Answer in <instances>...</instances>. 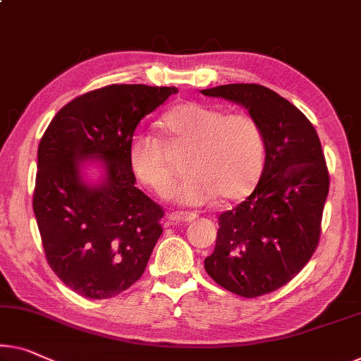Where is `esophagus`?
I'll list each match as a JSON object with an SVG mask.
<instances>
[{
	"instance_id": "esophagus-1",
	"label": "esophagus",
	"mask_w": 361,
	"mask_h": 361,
	"mask_svg": "<svg viewBox=\"0 0 361 361\" xmlns=\"http://www.w3.org/2000/svg\"><path fill=\"white\" fill-rule=\"evenodd\" d=\"M195 219H196V214H190V212H170L169 214V220L173 224L192 222Z\"/></svg>"
}]
</instances>
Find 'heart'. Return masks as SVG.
Returning <instances> with one entry per match:
<instances>
[{"mask_svg": "<svg viewBox=\"0 0 361 361\" xmlns=\"http://www.w3.org/2000/svg\"><path fill=\"white\" fill-rule=\"evenodd\" d=\"M160 126L176 146L188 149L183 169L188 176L176 185L173 197L186 206L238 201L250 195L264 165L266 144L257 123L245 113L185 102L164 115ZM133 173L157 195H169L173 170L162 144L152 133H133L128 142Z\"/></svg>", "mask_w": 361, "mask_h": 361, "instance_id": "heart-1", "label": "heart"}]
</instances>
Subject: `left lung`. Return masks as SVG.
I'll list each match as a JSON object with an SVG mask.
<instances>
[{
  "label": "left lung",
  "mask_w": 361,
  "mask_h": 361,
  "mask_svg": "<svg viewBox=\"0 0 361 361\" xmlns=\"http://www.w3.org/2000/svg\"><path fill=\"white\" fill-rule=\"evenodd\" d=\"M235 102L259 125L264 169L255 191L220 214L215 248L204 259L220 287L245 298L292 281L319 243L329 173L314 126L297 106L259 84L201 90Z\"/></svg>",
  "instance_id": "8db88e82"
}]
</instances>
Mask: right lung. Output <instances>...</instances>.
<instances>
[{"instance_id":"obj_1","label":"right lung","mask_w":361,"mask_h":361,"mask_svg":"<svg viewBox=\"0 0 361 361\" xmlns=\"http://www.w3.org/2000/svg\"><path fill=\"white\" fill-rule=\"evenodd\" d=\"M176 87L113 84L56 113L39 144L34 214L53 272L79 295L111 298L139 281L162 235L159 204L134 186L128 142ZM101 166L90 180L85 165Z\"/></svg>"}]
</instances>
